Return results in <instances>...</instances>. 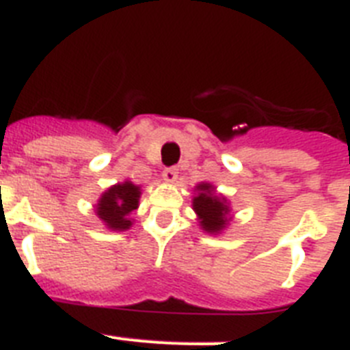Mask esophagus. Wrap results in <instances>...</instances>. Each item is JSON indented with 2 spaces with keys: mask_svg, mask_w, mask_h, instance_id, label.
I'll list each match as a JSON object with an SVG mask.
<instances>
[{
  "mask_svg": "<svg viewBox=\"0 0 350 350\" xmlns=\"http://www.w3.org/2000/svg\"><path fill=\"white\" fill-rule=\"evenodd\" d=\"M177 170L175 168H166L163 172V178H164V182H168V184H173V182H177Z\"/></svg>",
  "mask_w": 350,
  "mask_h": 350,
  "instance_id": "1",
  "label": "esophagus"
}]
</instances>
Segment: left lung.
Listing matches in <instances>:
<instances>
[{"label": "left lung", "mask_w": 350, "mask_h": 350, "mask_svg": "<svg viewBox=\"0 0 350 350\" xmlns=\"http://www.w3.org/2000/svg\"><path fill=\"white\" fill-rule=\"evenodd\" d=\"M196 196L193 198V209L198 215L200 227L209 234H220L229 224V204L224 196H218L215 193V187L202 182L196 186Z\"/></svg>", "instance_id": "1"}]
</instances>
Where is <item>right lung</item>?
<instances>
[{
  "instance_id": "right-lung-1",
  "label": "right lung",
  "mask_w": 350,
  "mask_h": 350,
  "mask_svg": "<svg viewBox=\"0 0 350 350\" xmlns=\"http://www.w3.org/2000/svg\"><path fill=\"white\" fill-rule=\"evenodd\" d=\"M141 187L130 180L109 187L96 204L98 218L111 230H126L132 227L129 215L139 206Z\"/></svg>"
}]
</instances>
